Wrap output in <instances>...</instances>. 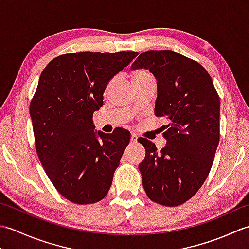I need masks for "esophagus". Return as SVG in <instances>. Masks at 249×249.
I'll return each instance as SVG.
<instances>
[{"instance_id": "obj_1", "label": "esophagus", "mask_w": 249, "mask_h": 249, "mask_svg": "<svg viewBox=\"0 0 249 249\" xmlns=\"http://www.w3.org/2000/svg\"><path fill=\"white\" fill-rule=\"evenodd\" d=\"M137 140H138V136H137L136 134H131V136H130L131 143H136Z\"/></svg>"}]
</instances>
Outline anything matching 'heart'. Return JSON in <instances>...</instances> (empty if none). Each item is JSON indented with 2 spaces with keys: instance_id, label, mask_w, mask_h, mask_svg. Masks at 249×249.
<instances>
[{
  "instance_id": "1",
  "label": "heart",
  "mask_w": 249,
  "mask_h": 249,
  "mask_svg": "<svg viewBox=\"0 0 249 249\" xmlns=\"http://www.w3.org/2000/svg\"><path fill=\"white\" fill-rule=\"evenodd\" d=\"M147 77H152L151 73L147 71H144V70H141V71H137L135 75H134V80H136V79H142V78H147ZM111 82L109 83V87H110Z\"/></svg>"
}]
</instances>
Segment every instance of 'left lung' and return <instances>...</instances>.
Returning a JSON list of instances; mask_svg holds the SVG:
<instances>
[{
	"instance_id": "1",
	"label": "left lung",
	"mask_w": 249,
	"mask_h": 249,
	"mask_svg": "<svg viewBox=\"0 0 249 249\" xmlns=\"http://www.w3.org/2000/svg\"><path fill=\"white\" fill-rule=\"evenodd\" d=\"M146 68L157 80L155 115L167 145L139 139L145 158L139 165L146 196L165 206H178L195 196L208 178L219 143V96L205 68L171 50L142 52L131 70Z\"/></svg>"
}]
</instances>
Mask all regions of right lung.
Instances as JSON below:
<instances>
[{"instance_id":"right-lung-1","label":"right lung","mask_w":249,"mask_h":249,"mask_svg":"<svg viewBox=\"0 0 249 249\" xmlns=\"http://www.w3.org/2000/svg\"><path fill=\"white\" fill-rule=\"evenodd\" d=\"M137 55L73 52L56 56L41 71L30 104L35 149L51 183L73 203H96L112 184L130 133L121 127L95 133L93 113L104 105L110 79Z\"/></svg>"}]
</instances>
